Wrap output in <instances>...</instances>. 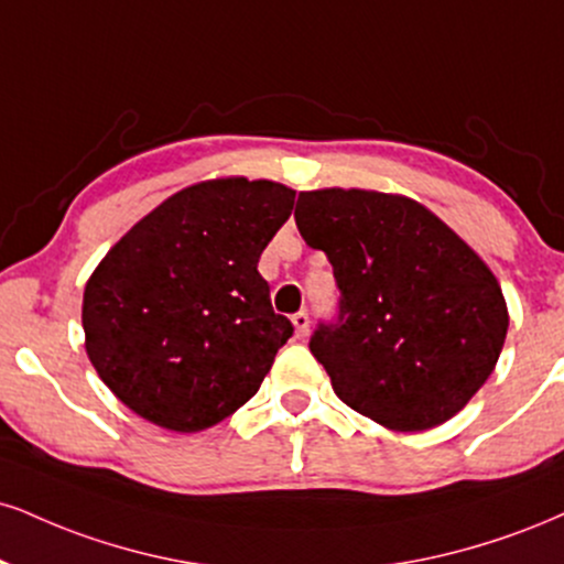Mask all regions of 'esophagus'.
Here are the masks:
<instances>
[{"instance_id": "1", "label": "esophagus", "mask_w": 564, "mask_h": 564, "mask_svg": "<svg viewBox=\"0 0 564 564\" xmlns=\"http://www.w3.org/2000/svg\"><path fill=\"white\" fill-rule=\"evenodd\" d=\"M291 323H294V330H296V336H300V338L310 334V315H307V312H296V315L291 317Z\"/></svg>"}]
</instances>
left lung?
I'll return each mask as SVG.
<instances>
[{
	"mask_svg": "<svg viewBox=\"0 0 564 564\" xmlns=\"http://www.w3.org/2000/svg\"><path fill=\"white\" fill-rule=\"evenodd\" d=\"M294 217L341 291L336 321L310 338L336 397L404 433L457 415L497 368L510 325L488 264L399 194L302 192Z\"/></svg>",
	"mask_w": 564,
	"mask_h": 564,
	"instance_id": "1",
	"label": "left lung"
}]
</instances>
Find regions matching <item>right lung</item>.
<instances>
[{
  "mask_svg": "<svg viewBox=\"0 0 564 564\" xmlns=\"http://www.w3.org/2000/svg\"><path fill=\"white\" fill-rule=\"evenodd\" d=\"M294 196L273 181L194 183L97 264L80 312L86 355L128 410L196 433L254 397L294 334L257 270Z\"/></svg>",
  "mask_w": 564,
  "mask_h": 564,
  "instance_id": "1",
  "label": "right lung"
}]
</instances>
